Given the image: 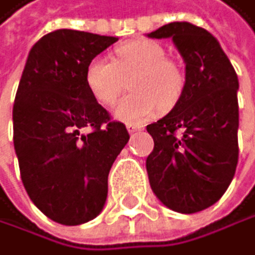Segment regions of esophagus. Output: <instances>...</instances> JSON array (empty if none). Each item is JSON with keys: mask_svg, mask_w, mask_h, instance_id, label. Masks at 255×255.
Segmentation results:
<instances>
[{"mask_svg": "<svg viewBox=\"0 0 255 255\" xmlns=\"http://www.w3.org/2000/svg\"><path fill=\"white\" fill-rule=\"evenodd\" d=\"M127 130H128L130 134H133V133H136V131H141L142 127L141 125H136V124H127Z\"/></svg>", "mask_w": 255, "mask_h": 255, "instance_id": "1", "label": "esophagus"}]
</instances>
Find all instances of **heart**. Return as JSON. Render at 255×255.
I'll use <instances>...</instances> for the list:
<instances>
[{"label": "heart", "instance_id": "obj_1", "mask_svg": "<svg viewBox=\"0 0 255 255\" xmlns=\"http://www.w3.org/2000/svg\"><path fill=\"white\" fill-rule=\"evenodd\" d=\"M166 50L154 41H131L116 49L114 61L95 57L85 68V84L98 103L113 105L125 89L133 90L114 108L122 122L141 124L157 116L160 108L170 109L179 101L184 76L166 60Z\"/></svg>", "mask_w": 255, "mask_h": 255}]
</instances>
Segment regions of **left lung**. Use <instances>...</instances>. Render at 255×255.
Returning a JSON list of instances; mask_svg holds the SVG:
<instances>
[{
  "instance_id": "obj_1",
  "label": "left lung",
  "mask_w": 255,
  "mask_h": 255,
  "mask_svg": "<svg viewBox=\"0 0 255 255\" xmlns=\"http://www.w3.org/2000/svg\"><path fill=\"white\" fill-rule=\"evenodd\" d=\"M147 38H171L186 63L179 101L147 125L154 138L146 160L150 189L173 211H203L225 194L235 176L238 76L219 41L205 28L173 22Z\"/></svg>"
}]
</instances>
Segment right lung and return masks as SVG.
Listing matches in <instances>:
<instances>
[{
	"instance_id": "add662e5",
	"label": "right lung",
	"mask_w": 255,
	"mask_h": 255,
	"mask_svg": "<svg viewBox=\"0 0 255 255\" xmlns=\"http://www.w3.org/2000/svg\"><path fill=\"white\" fill-rule=\"evenodd\" d=\"M117 39L57 30L28 53L12 109L14 149L26 194L58 224L101 213L109 170L130 139L85 84L89 61Z\"/></svg>"
}]
</instances>
